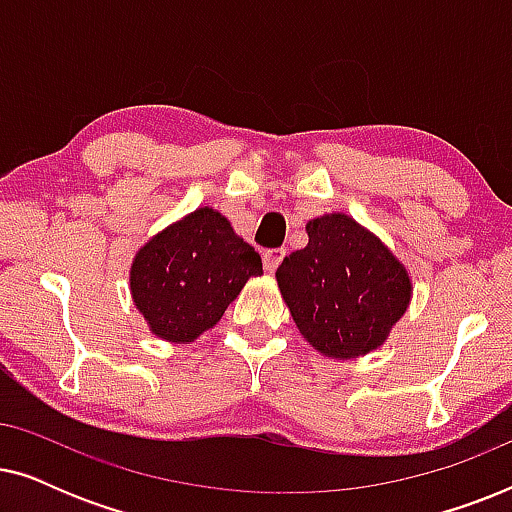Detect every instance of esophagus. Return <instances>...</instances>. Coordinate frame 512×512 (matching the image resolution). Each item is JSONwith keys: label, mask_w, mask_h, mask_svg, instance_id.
Returning <instances> with one entry per match:
<instances>
[{"label": "esophagus", "mask_w": 512, "mask_h": 512, "mask_svg": "<svg viewBox=\"0 0 512 512\" xmlns=\"http://www.w3.org/2000/svg\"><path fill=\"white\" fill-rule=\"evenodd\" d=\"M284 256H286V249H268V251H265V254H263L265 270L275 272L279 268V263L284 261Z\"/></svg>", "instance_id": "34e87169"}]
</instances>
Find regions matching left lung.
<instances>
[{"label": "left lung", "instance_id": "obj_1", "mask_svg": "<svg viewBox=\"0 0 512 512\" xmlns=\"http://www.w3.org/2000/svg\"><path fill=\"white\" fill-rule=\"evenodd\" d=\"M305 230L307 247L286 256L275 272L300 335L335 361L382 347L410 307V272L352 216H317Z\"/></svg>", "mask_w": 512, "mask_h": 512}]
</instances>
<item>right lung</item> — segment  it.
<instances>
[{
    "mask_svg": "<svg viewBox=\"0 0 512 512\" xmlns=\"http://www.w3.org/2000/svg\"><path fill=\"white\" fill-rule=\"evenodd\" d=\"M258 275H263L258 251L221 212L198 207L137 251L130 293L156 338L191 345L216 326L249 277Z\"/></svg>",
    "mask_w": 512,
    "mask_h": 512,
    "instance_id": "1",
    "label": "right lung"
}]
</instances>
